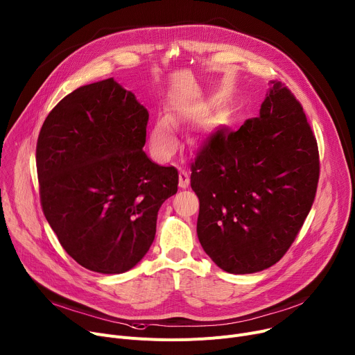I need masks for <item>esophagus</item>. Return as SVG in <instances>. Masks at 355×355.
I'll use <instances>...</instances> for the list:
<instances>
[{"label": "esophagus", "mask_w": 355, "mask_h": 355, "mask_svg": "<svg viewBox=\"0 0 355 355\" xmlns=\"http://www.w3.org/2000/svg\"><path fill=\"white\" fill-rule=\"evenodd\" d=\"M188 184H190V174L185 170H181L178 175V185L180 188H188Z\"/></svg>", "instance_id": "obj_1"}]
</instances>
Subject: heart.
Instances as JSON below:
<instances>
[{"mask_svg":"<svg viewBox=\"0 0 355 355\" xmlns=\"http://www.w3.org/2000/svg\"><path fill=\"white\" fill-rule=\"evenodd\" d=\"M171 122L174 125L178 124V112L170 114L168 118H158L150 131L151 151L159 159H167L177 148V137Z\"/></svg>","mask_w":355,"mask_h":355,"instance_id":"heart-1","label":"heart"}]
</instances>
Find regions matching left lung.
<instances>
[{"label": "left lung", "mask_w": 355, "mask_h": 355, "mask_svg": "<svg viewBox=\"0 0 355 355\" xmlns=\"http://www.w3.org/2000/svg\"><path fill=\"white\" fill-rule=\"evenodd\" d=\"M320 177L315 137L301 104L271 81L259 115L218 130L191 165L198 240L230 274L263 271L294 243Z\"/></svg>", "instance_id": "1"}]
</instances>
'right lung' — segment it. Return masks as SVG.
I'll use <instances>...</instances> for the list:
<instances>
[{"label":"right lung","instance_id":"add662e5","mask_svg":"<svg viewBox=\"0 0 355 355\" xmlns=\"http://www.w3.org/2000/svg\"><path fill=\"white\" fill-rule=\"evenodd\" d=\"M148 111L114 78L77 88L45 118L37 141L44 216L87 270L121 274L150 250L178 171L143 151Z\"/></svg>","mask_w":355,"mask_h":355}]
</instances>
